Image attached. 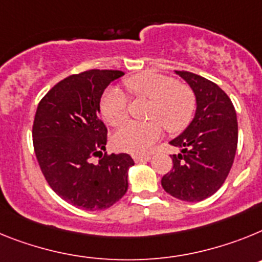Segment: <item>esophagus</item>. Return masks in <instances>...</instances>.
Instances as JSON below:
<instances>
[{
  "label": "esophagus",
  "instance_id": "obj_1",
  "mask_svg": "<svg viewBox=\"0 0 262 262\" xmlns=\"http://www.w3.org/2000/svg\"><path fill=\"white\" fill-rule=\"evenodd\" d=\"M150 156H134V162L141 163V162H146L149 161Z\"/></svg>",
  "mask_w": 262,
  "mask_h": 262
}]
</instances>
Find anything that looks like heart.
<instances>
[{"mask_svg":"<svg viewBox=\"0 0 262 262\" xmlns=\"http://www.w3.org/2000/svg\"><path fill=\"white\" fill-rule=\"evenodd\" d=\"M125 87L134 99L146 100V118L151 121L129 122L113 136L118 150L144 154L162 136V125L170 133L185 129L194 116L196 99L187 84L156 72H141L125 80ZM100 112L111 126H121L128 120V100L116 88L101 97Z\"/></svg>","mask_w":262,"mask_h":262,"instance_id":"heart-1","label":"heart"}]
</instances>
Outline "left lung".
Returning a JSON list of instances; mask_svg holds the SVG:
<instances>
[{
    "label": "left lung",
    "instance_id": "obj_1",
    "mask_svg": "<svg viewBox=\"0 0 262 262\" xmlns=\"http://www.w3.org/2000/svg\"><path fill=\"white\" fill-rule=\"evenodd\" d=\"M175 74L194 91L196 111L183 133L170 141L181 153L172 154V169L161 183L177 199L200 202L215 194L228 177L237 149V117L217 84L192 72Z\"/></svg>",
    "mask_w": 262,
    "mask_h": 262
}]
</instances>
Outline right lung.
<instances>
[{
  "label": "right lung",
  "mask_w": 262,
  "mask_h": 262,
  "mask_svg": "<svg viewBox=\"0 0 262 262\" xmlns=\"http://www.w3.org/2000/svg\"><path fill=\"white\" fill-rule=\"evenodd\" d=\"M124 75L116 70H90L55 84L36 108L33 144L50 187L63 200L87 211L109 208L128 190L126 153L103 154L105 125L100 99L109 83ZM99 156V162H93Z\"/></svg>",
  "instance_id": "add662e5"
}]
</instances>
